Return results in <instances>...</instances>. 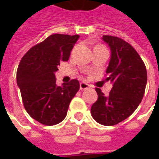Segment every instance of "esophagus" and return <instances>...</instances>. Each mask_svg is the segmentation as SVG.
I'll list each match as a JSON object with an SVG mask.
<instances>
[{
  "mask_svg": "<svg viewBox=\"0 0 159 159\" xmlns=\"http://www.w3.org/2000/svg\"><path fill=\"white\" fill-rule=\"evenodd\" d=\"M89 89V85L86 83H80V89L81 90H86Z\"/></svg>",
  "mask_w": 159,
  "mask_h": 159,
  "instance_id": "obj_1",
  "label": "esophagus"
}]
</instances>
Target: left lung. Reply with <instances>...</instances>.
Segmentation results:
<instances>
[{"mask_svg":"<svg viewBox=\"0 0 159 159\" xmlns=\"http://www.w3.org/2000/svg\"><path fill=\"white\" fill-rule=\"evenodd\" d=\"M111 51L106 81L112 83L108 95L96 88L98 100L91 107L93 119L102 125L113 126L136 110L144 96L147 82L146 66L129 43L119 37L103 36Z\"/></svg>","mask_w":159,"mask_h":159,"instance_id":"obj_1","label":"left lung"}]
</instances>
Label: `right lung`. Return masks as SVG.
Instances as JSON below:
<instances>
[{"instance_id":"obj_1","label":"right lung","mask_w":159,"mask_h":159,"mask_svg":"<svg viewBox=\"0 0 159 159\" xmlns=\"http://www.w3.org/2000/svg\"><path fill=\"white\" fill-rule=\"evenodd\" d=\"M78 38V35H51L32 47L20 60L17 83L24 107L30 117L43 125L62 122L79 90L78 80L57 86L54 75L60 63L69 59Z\"/></svg>"}]
</instances>
